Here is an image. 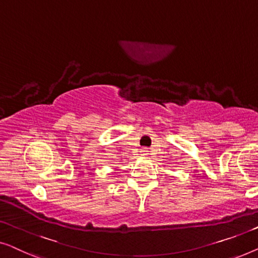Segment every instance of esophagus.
Masks as SVG:
<instances>
[{
  "instance_id": "esophagus-1",
  "label": "esophagus",
  "mask_w": 258,
  "mask_h": 258,
  "mask_svg": "<svg viewBox=\"0 0 258 258\" xmlns=\"http://www.w3.org/2000/svg\"><path fill=\"white\" fill-rule=\"evenodd\" d=\"M147 152H148L147 150H144V151H143V154H144V155H147V154H148Z\"/></svg>"
}]
</instances>
